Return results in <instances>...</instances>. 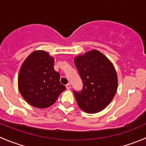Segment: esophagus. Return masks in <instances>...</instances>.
I'll list each match as a JSON object with an SVG mask.
<instances>
[{"label": "esophagus", "mask_w": 146, "mask_h": 146, "mask_svg": "<svg viewBox=\"0 0 146 146\" xmlns=\"http://www.w3.org/2000/svg\"><path fill=\"white\" fill-rule=\"evenodd\" d=\"M66 89H67V90H70V88H71V86H70V83H68L67 85H66Z\"/></svg>", "instance_id": "obj_1"}]
</instances>
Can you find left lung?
Here are the masks:
<instances>
[{
	"instance_id": "obj_1",
	"label": "left lung",
	"mask_w": 146,
	"mask_h": 146,
	"mask_svg": "<svg viewBox=\"0 0 146 146\" xmlns=\"http://www.w3.org/2000/svg\"><path fill=\"white\" fill-rule=\"evenodd\" d=\"M82 79L80 92L74 90L78 105L85 112L104 110L114 98L118 87L117 75L111 61L98 50H91L74 59Z\"/></svg>"
}]
</instances>
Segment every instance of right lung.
Instances as JSON below:
<instances>
[{
    "instance_id": "1",
    "label": "right lung",
    "mask_w": 146,
    "mask_h": 146,
    "mask_svg": "<svg viewBox=\"0 0 146 146\" xmlns=\"http://www.w3.org/2000/svg\"><path fill=\"white\" fill-rule=\"evenodd\" d=\"M54 58L42 50L35 51L25 60L18 75V88L27 103L37 108L52 105L66 90L60 74L54 68Z\"/></svg>"
}]
</instances>
